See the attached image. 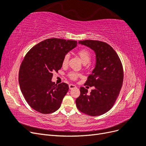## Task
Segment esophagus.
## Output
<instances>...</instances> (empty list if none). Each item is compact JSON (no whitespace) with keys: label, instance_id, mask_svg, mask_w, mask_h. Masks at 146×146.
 Instances as JSON below:
<instances>
[{"label":"esophagus","instance_id":"obj_1","mask_svg":"<svg viewBox=\"0 0 146 146\" xmlns=\"http://www.w3.org/2000/svg\"><path fill=\"white\" fill-rule=\"evenodd\" d=\"M69 88L70 90H72V89H74V88H76V86L73 85V84H70V85H69Z\"/></svg>","mask_w":146,"mask_h":146}]
</instances>
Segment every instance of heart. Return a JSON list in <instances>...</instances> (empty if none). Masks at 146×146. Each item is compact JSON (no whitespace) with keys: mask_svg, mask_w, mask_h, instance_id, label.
I'll use <instances>...</instances> for the list:
<instances>
[{"mask_svg":"<svg viewBox=\"0 0 146 146\" xmlns=\"http://www.w3.org/2000/svg\"><path fill=\"white\" fill-rule=\"evenodd\" d=\"M77 54L79 57H80V58L81 59L82 63L84 64H86L90 62V61L91 60V54L89 50L85 49V48H83V49L79 50ZM69 56H70L69 54H66L64 56V58L63 60V66L67 65L68 61L69 60ZM68 76L70 79H72V80H76L77 77L79 76V74L76 72H70L69 73Z\"/></svg>","mask_w":146,"mask_h":146,"instance_id":"1","label":"heart"}]
</instances>
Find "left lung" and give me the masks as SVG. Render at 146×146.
I'll list each match as a JSON object with an SVG mask.
<instances>
[{
  "instance_id": "1",
  "label": "left lung",
  "mask_w": 146,
  "mask_h": 146,
  "mask_svg": "<svg viewBox=\"0 0 146 146\" xmlns=\"http://www.w3.org/2000/svg\"><path fill=\"white\" fill-rule=\"evenodd\" d=\"M78 44L95 53V67L85 84L95 88L88 94V90L81 87L76 106L88 115L100 116L111 108L120 92L123 79L122 63L115 50L106 42L84 40Z\"/></svg>"
}]
</instances>
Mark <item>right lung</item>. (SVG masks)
<instances>
[{"label": "right lung", "mask_w": 146, "mask_h": 146, "mask_svg": "<svg viewBox=\"0 0 146 146\" xmlns=\"http://www.w3.org/2000/svg\"><path fill=\"white\" fill-rule=\"evenodd\" d=\"M77 46L76 41L50 38L38 43L26 54L19 69V83L33 109L49 114L60 107L69 86L53 82V73L61 68L64 56Z\"/></svg>", "instance_id": "obj_1"}]
</instances>
